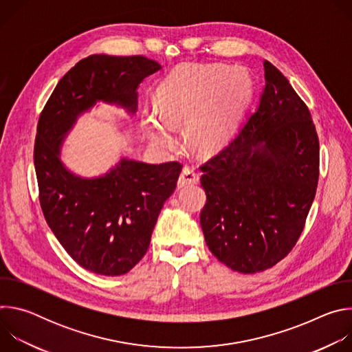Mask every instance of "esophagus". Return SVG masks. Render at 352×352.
<instances>
[{
  "label": "esophagus",
  "instance_id": "obj_1",
  "mask_svg": "<svg viewBox=\"0 0 352 352\" xmlns=\"http://www.w3.org/2000/svg\"><path fill=\"white\" fill-rule=\"evenodd\" d=\"M199 182V175L197 173L193 170V167L185 166L181 171V175L178 178V188H184L188 185H195Z\"/></svg>",
  "mask_w": 352,
  "mask_h": 352
}]
</instances>
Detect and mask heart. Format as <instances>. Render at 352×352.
Wrapping results in <instances>:
<instances>
[{"mask_svg": "<svg viewBox=\"0 0 352 352\" xmlns=\"http://www.w3.org/2000/svg\"><path fill=\"white\" fill-rule=\"evenodd\" d=\"M250 79L242 69L202 65L168 76L157 89V109L163 122L150 121L153 144L171 152L179 144L174 126L188 120V136L204 153L216 150L232 129L250 94Z\"/></svg>", "mask_w": 352, "mask_h": 352, "instance_id": "1", "label": "heart"}]
</instances>
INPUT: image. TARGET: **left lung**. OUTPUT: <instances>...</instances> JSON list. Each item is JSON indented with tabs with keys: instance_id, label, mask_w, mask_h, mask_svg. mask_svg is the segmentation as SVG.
I'll list each match as a JSON object with an SVG mask.
<instances>
[{
	"instance_id": "obj_1",
	"label": "left lung",
	"mask_w": 352,
	"mask_h": 352,
	"mask_svg": "<svg viewBox=\"0 0 352 352\" xmlns=\"http://www.w3.org/2000/svg\"><path fill=\"white\" fill-rule=\"evenodd\" d=\"M265 82L241 131L199 167L205 241L221 263L243 274L270 269L291 252L319 179V138L308 106L269 61Z\"/></svg>"
}]
</instances>
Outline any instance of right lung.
Wrapping results in <instances>:
<instances>
[{"label": "right lung", "instance_id": "right-lung-1", "mask_svg": "<svg viewBox=\"0 0 352 352\" xmlns=\"http://www.w3.org/2000/svg\"><path fill=\"white\" fill-rule=\"evenodd\" d=\"M160 68L143 56H89L61 78L38 117L33 159L44 219L68 255L96 274H125L144 256L182 164L122 159L85 179L60 162L61 140L98 100L135 113L139 83Z\"/></svg>", "mask_w": 352, "mask_h": 352}]
</instances>
